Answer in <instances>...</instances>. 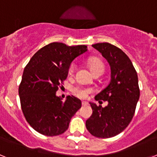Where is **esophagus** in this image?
I'll use <instances>...</instances> for the list:
<instances>
[{"mask_svg": "<svg viewBox=\"0 0 157 157\" xmlns=\"http://www.w3.org/2000/svg\"><path fill=\"white\" fill-rule=\"evenodd\" d=\"M82 105L85 106V105H88V102H86V101H82Z\"/></svg>", "mask_w": 157, "mask_h": 157, "instance_id": "1", "label": "esophagus"}]
</instances>
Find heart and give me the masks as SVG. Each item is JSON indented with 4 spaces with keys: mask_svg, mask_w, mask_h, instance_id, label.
<instances>
[{
    "mask_svg": "<svg viewBox=\"0 0 157 157\" xmlns=\"http://www.w3.org/2000/svg\"><path fill=\"white\" fill-rule=\"evenodd\" d=\"M88 64L93 74L98 71L104 72V70H105V66H104L103 63L100 61L99 59H95V58H92V59H89ZM75 71V64L73 63L69 67V75H72L74 74ZM71 91L72 94H74L75 97H77L78 98H82V99L86 98L89 94L92 93V90L91 89L86 88V87L82 86H74L72 88Z\"/></svg>",
    "mask_w": 157,
    "mask_h": 157,
    "instance_id": "heart-1",
    "label": "heart"
}]
</instances>
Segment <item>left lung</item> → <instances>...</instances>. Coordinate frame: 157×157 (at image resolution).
Here are the masks:
<instances>
[{"label":"left lung","mask_w":157,"mask_h":157,"mask_svg":"<svg viewBox=\"0 0 157 157\" xmlns=\"http://www.w3.org/2000/svg\"><path fill=\"white\" fill-rule=\"evenodd\" d=\"M109 62L111 81L95 100L108 101V105L90 103L93 114L86 122V127L97 138H109L117 135L129 125L135 112L140 97L136 70L127 54L110 43L92 45Z\"/></svg>","instance_id":"obj_1"}]
</instances>
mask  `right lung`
Masks as SVG:
<instances>
[{"label": "right lung", "instance_id": "right-lung-1", "mask_svg": "<svg viewBox=\"0 0 157 157\" xmlns=\"http://www.w3.org/2000/svg\"><path fill=\"white\" fill-rule=\"evenodd\" d=\"M86 51V45L52 42L37 51L25 67L19 86L22 111L30 127L40 134L64 133L81 108V101L74 96L62 101L56 93L67 77L73 60Z\"/></svg>", "mask_w": 157, "mask_h": 157}]
</instances>
